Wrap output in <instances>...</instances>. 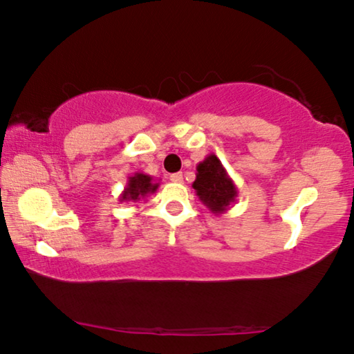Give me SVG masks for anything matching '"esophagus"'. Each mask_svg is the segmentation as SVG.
Masks as SVG:
<instances>
[{
	"label": "esophagus",
	"mask_w": 354,
	"mask_h": 354,
	"mask_svg": "<svg viewBox=\"0 0 354 354\" xmlns=\"http://www.w3.org/2000/svg\"><path fill=\"white\" fill-rule=\"evenodd\" d=\"M170 181L181 184L183 183V173H173V175H170Z\"/></svg>",
	"instance_id": "esophagus-1"
}]
</instances>
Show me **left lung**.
Listing matches in <instances>:
<instances>
[{
	"label": "left lung",
	"mask_w": 354,
	"mask_h": 354,
	"mask_svg": "<svg viewBox=\"0 0 354 354\" xmlns=\"http://www.w3.org/2000/svg\"><path fill=\"white\" fill-rule=\"evenodd\" d=\"M192 187L201 203L216 216L227 212L238 197L236 184L214 153L207 154L197 165V178Z\"/></svg>",
	"instance_id": "8db88e82"
}]
</instances>
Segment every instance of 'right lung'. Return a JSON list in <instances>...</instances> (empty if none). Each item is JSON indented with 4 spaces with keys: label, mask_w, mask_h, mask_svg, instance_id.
I'll return each instance as SVG.
<instances>
[{
    "label": "right lung",
    "mask_w": 354,
    "mask_h": 354,
    "mask_svg": "<svg viewBox=\"0 0 354 354\" xmlns=\"http://www.w3.org/2000/svg\"><path fill=\"white\" fill-rule=\"evenodd\" d=\"M157 187H159V183L153 179V176L147 175V173H133L132 176L127 178V184L124 190H122L120 195V201H142L148 197V195L154 194Z\"/></svg>",
    "instance_id": "obj_1"
}]
</instances>
